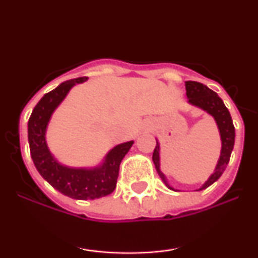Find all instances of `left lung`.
Here are the masks:
<instances>
[{
	"instance_id": "obj_1",
	"label": "left lung",
	"mask_w": 258,
	"mask_h": 258,
	"mask_svg": "<svg viewBox=\"0 0 258 258\" xmlns=\"http://www.w3.org/2000/svg\"><path fill=\"white\" fill-rule=\"evenodd\" d=\"M185 91H186V97H188V103L189 104L198 106L201 110L206 111L207 114L211 115L214 117L216 123H217L218 131H220L221 136V155L218 159L217 165H216L214 173L209 177V179L200 186L199 189H197V191L206 189L207 186L217 180L222 176V173L226 170L228 162H229L230 154L233 152L234 148V141H235V128H234L232 116H230L229 111L224 105L223 100H222L218 94L210 90L209 87L205 85L200 84V82L195 81H186L185 82ZM153 161L155 165L156 171H158L160 178L162 179V182L165 183V185L168 189L174 191H178L170 185L168 180L164 173L161 172V168H160V144L159 141L156 139V147L154 149L153 153Z\"/></svg>"
}]
</instances>
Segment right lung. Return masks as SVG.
<instances>
[{
	"instance_id": "obj_1",
	"label": "right lung",
	"mask_w": 258,
	"mask_h": 258,
	"mask_svg": "<svg viewBox=\"0 0 258 258\" xmlns=\"http://www.w3.org/2000/svg\"><path fill=\"white\" fill-rule=\"evenodd\" d=\"M87 78L65 81L46 93L37 103L28 122V138L32 161L38 173L61 194L78 200H93L111 194L116 188L122 159L131 149L133 141L114 147L96 167H69L60 164L49 152L46 131L52 114L76 84Z\"/></svg>"
}]
</instances>
